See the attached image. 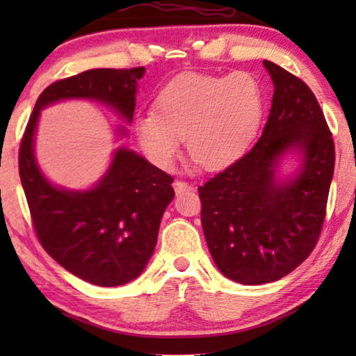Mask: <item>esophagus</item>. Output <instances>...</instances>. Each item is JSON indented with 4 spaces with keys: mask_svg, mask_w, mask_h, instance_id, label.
Here are the masks:
<instances>
[{
    "mask_svg": "<svg viewBox=\"0 0 356 356\" xmlns=\"http://www.w3.org/2000/svg\"><path fill=\"white\" fill-rule=\"evenodd\" d=\"M173 188H175V191H177V193H186V191H191V189H193L191 184L183 181V179H175Z\"/></svg>",
    "mask_w": 356,
    "mask_h": 356,
    "instance_id": "1",
    "label": "esophagus"
}]
</instances>
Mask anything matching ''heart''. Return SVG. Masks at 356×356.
Here are the masks:
<instances>
[{"mask_svg":"<svg viewBox=\"0 0 356 356\" xmlns=\"http://www.w3.org/2000/svg\"><path fill=\"white\" fill-rule=\"evenodd\" d=\"M264 115V92L248 72L230 76L189 72L175 77L136 120V136L155 167L173 170L186 149L206 170L227 167L254 139Z\"/></svg>","mask_w":356,"mask_h":356,"instance_id":"obj_1","label":"heart"}]
</instances>
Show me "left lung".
<instances>
[{
	"label": "left lung",
	"mask_w": 356,
	"mask_h": 356,
	"mask_svg": "<svg viewBox=\"0 0 356 356\" xmlns=\"http://www.w3.org/2000/svg\"><path fill=\"white\" fill-rule=\"evenodd\" d=\"M274 97L259 140L235 163L199 186L209 251L228 279L275 282L314 250L323 230L335 145L313 90L300 77L264 61ZM296 147L304 167L289 184L275 181L282 153Z\"/></svg>",
	"instance_id": "8db88e82"
}]
</instances>
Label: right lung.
Segmentation results:
<instances>
[{"label": "right lung", "instance_id": "obj_1", "mask_svg": "<svg viewBox=\"0 0 356 356\" xmlns=\"http://www.w3.org/2000/svg\"><path fill=\"white\" fill-rule=\"evenodd\" d=\"M144 71L90 70L53 82L37 99L19 147V177L43 250L67 272L100 286L128 284L144 270L175 196L173 177L133 150L118 149L94 189L55 188L35 163L33 133L43 106L63 99L104 102L131 121Z\"/></svg>", "mask_w": 356, "mask_h": 356}]
</instances>
